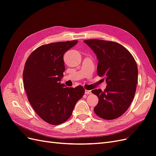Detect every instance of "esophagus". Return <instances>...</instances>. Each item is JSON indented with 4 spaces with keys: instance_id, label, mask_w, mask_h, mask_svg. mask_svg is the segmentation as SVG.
I'll use <instances>...</instances> for the list:
<instances>
[{
    "instance_id": "obj_1",
    "label": "esophagus",
    "mask_w": 156,
    "mask_h": 156,
    "mask_svg": "<svg viewBox=\"0 0 156 156\" xmlns=\"http://www.w3.org/2000/svg\"><path fill=\"white\" fill-rule=\"evenodd\" d=\"M84 93H85L86 94H91V91L90 90H85V92H84Z\"/></svg>"
}]
</instances>
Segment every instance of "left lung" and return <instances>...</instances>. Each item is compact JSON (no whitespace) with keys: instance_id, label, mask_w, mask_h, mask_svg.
Wrapping results in <instances>:
<instances>
[{"instance_id":"obj_1","label":"left lung","mask_w":156,"mask_h":156,"mask_svg":"<svg viewBox=\"0 0 156 156\" xmlns=\"http://www.w3.org/2000/svg\"><path fill=\"white\" fill-rule=\"evenodd\" d=\"M84 42L96 53L97 74L107 83L104 91L92 90L99 99L94 111L103 119H116L127 110L134 98L138 79L136 63L128 50L116 42L94 39Z\"/></svg>"}]
</instances>
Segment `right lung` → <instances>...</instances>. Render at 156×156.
<instances>
[{"instance_id": "1", "label": "right lung", "mask_w": 156, "mask_h": 156, "mask_svg": "<svg viewBox=\"0 0 156 156\" xmlns=\"http://www.w3.org/2000/svg\"><path fill=\"white\" fill-rule=\"evenodd\" d=\"M77 42L41 45L25 62L23 77L28 100L37 115L48 124L58 125L66 121L84 94L81 85L66 87L60 82L65 71L63 55Z\"/></svg>"}]
</instances>
